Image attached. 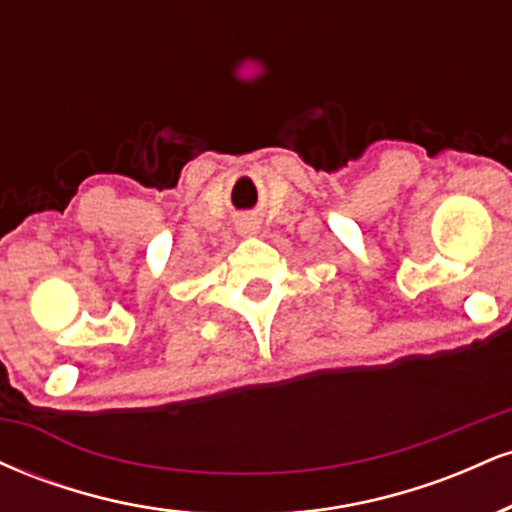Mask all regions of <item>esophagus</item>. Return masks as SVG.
Here are the masks:
<instances>
[{"label": "esophagus", "instance_id": "esophagus-1", "mask_svg": "<svg viewBox=\"0 0 512 512\" xmlns=\"http://www.w3.org/2000/svg\"><path fill=\"white\" fill-rule=\"evenodd\" d=\"M257 221H240L238 223V231L243 233V236H250V233H257Z\"/></svg>", "mask_w": 512, "mask_h": 512}]
</instances>
